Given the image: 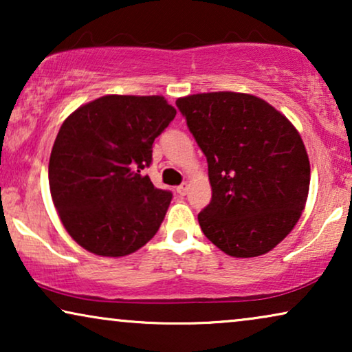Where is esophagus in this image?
Here are the masks:
<instances>
[{"label":"esophagus","mask_w":352,"mask_h":352,"mask_svg":"<svg viewBox=\"0 0 352 352\" xmlns=\"http://www.w3.org/2000/svg\"><path fill=\"white\" fill-rule=\"evenodd\" d=\"M187 190H189V184H187V182H182L181 186L176 187V192H177V194H179V195H186Z\"/></svg>","instance_id":"1"}]
</instances>
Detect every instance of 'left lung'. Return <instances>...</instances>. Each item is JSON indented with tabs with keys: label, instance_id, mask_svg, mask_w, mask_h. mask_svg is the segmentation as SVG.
I'll return each instance as SVG.
<instances>
[{
	"label": "left lung",
	"instance_id": "obj_1",
	"mask_svg": "<svg viewBox=\"0 0 352 352\" xmlns=\"http://www.w3.org/2000/svg\"><path fill=\"white\" fill-rule=\"evenodd\" d=\"M176 105L208 162L213 194L199 213L205 237L235 258L271 252L295 228L309 192L300 133L252 94H192Z\"/></svg>",
	"mask_w": 352,
	"mask_h": 352
}]
</instances>
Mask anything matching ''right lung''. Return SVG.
<instances>
[{
  "label": "right lung",
  "mask_w": 352,
  "mask_h": 352,
  "mask_svg": "<svg viewBox=\"0 0 352 352\" xmlns=\"http://www.w3.org/2000/svg\"><path fill=\"white\" fill-rule=\"evenodd\" d=\"M176 117L162 96H102L62 123L50 189L67 232L99 256H126L157 234L173 199L141 171Z\"/></svg>",
  "instance_id": "add662e5"
}]
</instances>
